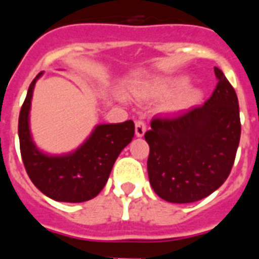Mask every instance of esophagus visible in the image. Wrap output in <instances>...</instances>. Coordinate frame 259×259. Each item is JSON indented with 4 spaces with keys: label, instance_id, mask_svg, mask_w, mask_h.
I'll return each mask as SVG.
<instances>
[{
    "label": "esophagus",
    "instance_id": "esophagus-1",
    "mask_svg": "<svg viewBox=\"0 0 259 259\" xmlns=\"http://www.w3.org/2000/svg\"><path fill=\"white\" fill-rule=\"evenodd\" d=\"M146 131V124L143 120H137L136 124H135V132H136L137 137H143L144 134Z\"/></svg>",
    "mask_w": 259,
    "mask_h": 259
}]
</instances>
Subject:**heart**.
I'll list each match as a JSON object with an SVG mask.
<instances>
[{"mask_svg": "<svg viewBox=\"0 0 259 259\" xmlns=\"http://www.w3.org/2000/svg\"><path fill=\"white\" fill-rule=\"evenodd\" d=\"M191 80L187 76H176L170 79H159L149 84L148 91L157 97L174 98L167 105V110L171 113H182L191 109L200 102L202 92L197 87L189 85Z\"/></svg>", "mask_w": 259, "mask_h": 259, "instance_id": "b5f03b06", "label": "heart"}]
</instances>
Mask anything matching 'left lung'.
<instances>
[{"mask_svg":"<svg viewBox=\"0 0 259 259\" xmlns=\"http://www.w3.org/2000/svg\"><path fill=\"white\" fill-rule=\"evenodd\" d=\"M217 88L202 106L176 118L155 116L145 134L153 191L167 202L191 203L226 182L240 143L239 101L227 77L214 67Z\"/></svg>","mask_w":259,"mask_h":259,"instance_id":"8db88e82","label":"left lung"}]
</instances>
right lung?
Listing matches in <instances>:
<instances>
[{
    "label": "right lung",
    "instance_id": "obj_1",
    "mask_svg": "<svg viewBox=\"0 0 259 259\" xmlns=\"http://www.w3.org/2000/svg\"><path fill=\"white\" fill-rule=\"evenodd\" d=\"M31 83L19 114L20 154L29 179L45 196L61 202H84L97 196L106 184L116 158L132 141L135 124H97L83 144L65 154H49L38 149L29 127V113L36 81Z\"/></svg>",
    "mask_w": 259,
    "mask_h": 259
}]
</instances>
